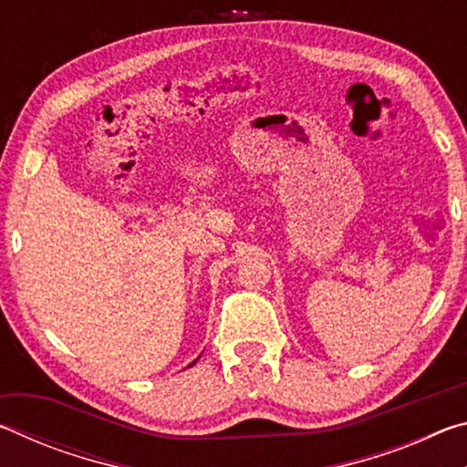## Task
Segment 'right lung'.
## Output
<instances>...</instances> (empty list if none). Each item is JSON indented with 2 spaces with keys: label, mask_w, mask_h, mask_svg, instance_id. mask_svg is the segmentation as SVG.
<instances>
[{
  "label": "right lung",
  "mask_w": 467,
  "mask_h": 467,
  "mask_svg": "<svg viewBox=\"0 0 467 467\" xmlns=\"http://www.w3.org/2000/svg\"><path fill=\"white\" fill-rule=\"evenodd\" d=\"M195 362H197V358H195V360H193V362H192V365H189V367H193V365H195Z\"/></svg>",
  "instance_id": "obj_1"
}]
</instances>
